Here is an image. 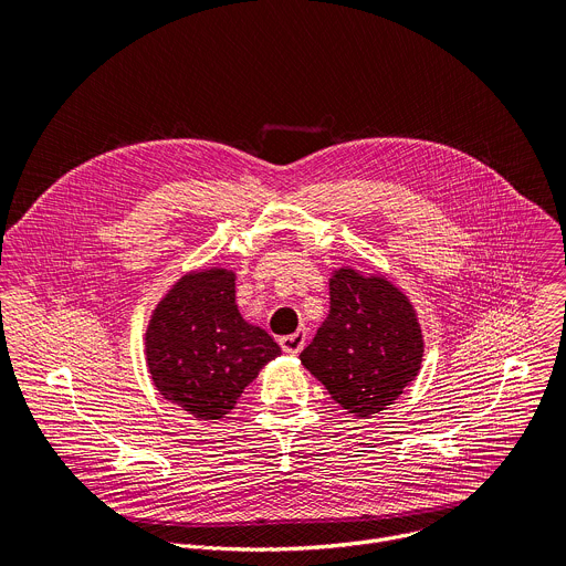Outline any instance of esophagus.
Instances as JSON below:
<instances>
[{"label":"esophagus","instance_id":"1","mask_svg":"<svg viewBox=\"0 0 566 566\" xmlns=\"http://www.w3.org/2000/svg\"><path fill=\"white\" fill-rule=\"evenodd\" d=\"M304 343H306V332H304V329H300V332H295V334H291V336H282V338H280V347H282V352L289 354V356L300 354L302 347H304Z\"/></svg>","mask_w":566,"mask_h":566}]
</instances>
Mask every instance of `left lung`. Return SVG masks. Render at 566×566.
Returning a JSON list of instances; mask_svg holds the SVG:
<instances>
[{
	"label": "left lung",
	"mask_w": 566,
	"mask_h": 566,
	"mask_svg": "<svg viewBox=\"0 0 566 566\" xmlns=\"http://www.w3.org/2000/svg\"><path fill=\"white\" fill-rule=\"evenodd\" d=\"M329 315L302 365L349 415L387 410L419 374L423 336L408 295L382 275L343 266L329 280Z\"/></svg>",
	"instance_id": "left-lung-1"
}]
</instances>
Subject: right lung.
<instances>
[{"instance_id":"obj_1","label":"right lung","mask_w":566,"mask_h":566,"mask_svg":"<svg viewBox=\"0 0 566 566\" xmlns=\"http://www.w3.org/2000/svg\"><path fill=\"white\" fill-rule=\"evenodd\" d=\"M280 345L241 317L234 273L203 269L184 275L151 313L145 360L154 387L195 421H219Z\"/></svg>"}]
</instances>
